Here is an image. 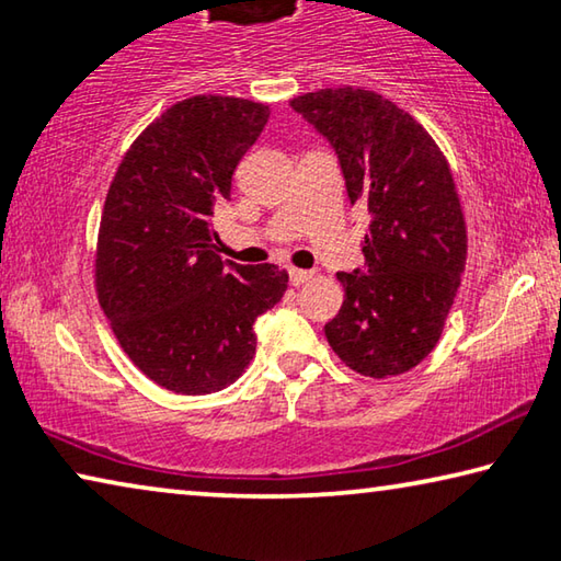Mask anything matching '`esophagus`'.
Listing matches in <instances>:
<instances>
[{
	"label": "esophagus",
	"instance_id": "esophagus-1",
	"mask_svg": "<svg viewBox=\"0 0 561 561\" xmlns=\"http://www.w3.org/2000/svg\"><path fill=\"white\" fill-rule=\"evenodd\" d=\"M311 277H314V272H309V270H297V267L289 270V282L294 284V287H299V284L309 282Z\"/></svg>",
	"mask_w": 561,
	"mask_h": 561
}]
</instances>
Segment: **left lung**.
I'll use <instances>...</instances> for the list:
<instances>
[{"mask_svg":"<svg viewBox=\"0 0 561 561\" xmlns=\"http://www.w3.org/2000/svg\"><path fill=\"white\" fill-rule=\"evenodd\" d=\"M291 108L334 146L351 205L371 215L366 267L336 274L344 304L324 327L329 346L360 376L411 371L438 344L468 257L448 160L381 93L319 89L291 99Z\"/></svg>","mask_w":561,"mask_h":561,"instance_id":"1","label":"left lung"}]
</instances>
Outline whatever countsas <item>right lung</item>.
Returning <instances> with one entry per match:
<instances>
[{
	"label": "right lung",
	"instance_id": "add662e5",
	"mask_svg": "<svg viewBox=\"0 0 561 561\" xmlns=\"http://www.w3.org/2000/svg\"><path fill=\"white\" fill-rule=\"evenodd\" d=\"M270 106L178 101L133 140L103 205L96 294L126 356L183 396L222 391L250 366L254 321L287 291L277 264L222 262L213 207L267 126Z\"/></svg>",
	"mask_w": 561,
	"mask_h": 561
}]
</instances>
